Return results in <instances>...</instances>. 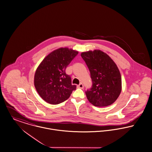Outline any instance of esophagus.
<instances>
[{"instance_id": "esophagus-1", "label": "esophagus", "mask_w": 152, "mask_h": 152, "mask_svg": "<svg viewBox=\"0 0 152 152\" xmlns=\"http://www.w3.org/2000/svg\"><path fill=\"white\" fill-rule=\"evenodd\" d=\"M77 87H78V88H79L83 89V88H84V86H83V84L80 83V84H79L77 86Z\"/></svg>"}]
</instances>
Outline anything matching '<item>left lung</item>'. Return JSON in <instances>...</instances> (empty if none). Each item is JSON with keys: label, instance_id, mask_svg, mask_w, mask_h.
<instances>
[{"label": "left lung", "instance_id": "1", "mask_svg": "<svg viewBox=\"0 0 152 152\" xmlns=\"http://www.w3.org/2000/svg\"><path fill=\"white\" fill-rule=\"evenodd\" d=\"M90 72L93 82L86 91L88 101L95 106H107L114 103L121 91V77L116 64L101 50L81 54Z\"/></svg>", "mask_w": 152, "mask_h": 152}]
</instances>
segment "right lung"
Segmentation results:
<instances>
[{"label":"right lung","instance_id":"obj_1","mask_svg":"<svg viewBox=\"0 0 152 152\" xmlns=\"http://www.w3.org/2000/svg\"><path fill=\"white\" fill-rule=\"evenodd\" d=\"M78 54L68 48H59L50 53L40 64L35 72L34 85L42 98L50 104L57 105L68 99L76 85L65 69Z\"/></svg>","mask_w":152,"mask_h":152}]
</instances>
